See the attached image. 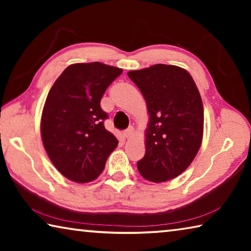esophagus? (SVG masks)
Masks as SVG:
<instances>
[{
	"instance_id": "34e87169",
	"label": "esophagus",
	"mask_w": 251,
	"mask_h": 251,
	"mask_svg": "<svg viewBox=\"0 0 251 251\" xmlns=\"http://www.w3.org/2000/svg\"><path fill=\"white\" fill-rule=\"evenodd\" d=\"M133 135H134V127L133 126H129L128 128L124 130V136L126 138H130Z\"/></svg>"
}]
</instances>
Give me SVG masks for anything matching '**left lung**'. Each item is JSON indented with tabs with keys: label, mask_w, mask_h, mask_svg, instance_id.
<instances>
[{
	"label": "left lung",
	"mask_w": 251,
	"mask_h": 251,
	"mask_svg": "<svg viewBox=\"0 0 251 251\" xmlns=\"http://www.w3.org/2000/svg\"><path fill=\"white\" fill-rule=\"evenodd\" d=\"M127 75L141 90L150 114L138 172L152 182L173 179L192 164L201 145L203 107L198 88L188 72L174 65L156 64Z\"/></svg>",
	"instance_id": "obj_1"
}]
</instances>
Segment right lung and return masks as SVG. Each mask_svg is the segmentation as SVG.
Segmentation results:
<instances>
[{
  "mask_svg": "<svg viewBox=\"0 0 251 251\" xmlns=\"http://www.w3.org/2000/svg\"><path fill=\"white\" fill-rule=\"evenodd\" d=\"M122 72L100 62L73 64L49 92L42 114V141L54 166L71 180H94L118 145L115 136L105 129L108 115L100 100Z\"/></svg>",
  "mask_w": 251,
  "mask_h": 251,
  "instance_id": "1",
  "label": "right lung"
}]
</instances>
